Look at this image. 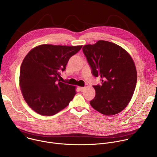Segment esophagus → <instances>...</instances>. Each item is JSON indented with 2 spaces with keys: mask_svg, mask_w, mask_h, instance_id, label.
Wrapping results in <instances>:
<instances>
[{
  "mask_svg": "<svg viewBox=\"0 0 157 157\" xmlns=\"http://www.w3.org/2000/svg\"><path fill=\"white\" fill-rule=\"evenodd\" d=\"M79 91L81 92H82V91H84V90L85 89V87H79Z\"/></svg>",
  "mask_w": 157,
  "mask_h": 157,
  "instance_id": "1",
  "label": "esophagus"
}]
</instances>
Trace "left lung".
<instances>
[{
    "instance_id": "left-lung-1",
    "label": "left lung",
    "mask_w": 157,
    "mask_h": 157,
    "mask_svg": "<svg viewBox=\"0 0 157 157\" xmlns=\"http://www.w3.org/2000/svg\"><path fill=\"white\" fill-rule=\"evenodd\" d=\"M82 51L93 75L102 79L101 85L93 86L96 96L90 101L91 105L106 116L121 113L130 101L137 84L132 58L118 44L104 40L86 44Z\"/></svg>"
}]
</instances>
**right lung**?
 I'll list each match as a JSON object with an SVG mask.
<instances>
[{"label": "right lung", "mask_w": 157, "mask_h": 157, "mask_svg": "<svg viewBox=\"0 0 157 157\" xmlns=\"http://www.w3.org/2000/svg\"><path fill=\"white\" fill-rule=\"evenodd\" d=\"M81 46L41 44L32 49L20 66V87L29 107L50 116L68 106L76 94V86L60 82L61 72Z\"/></svg>", "instance_id": "right-lung-1"}]
</instances>
